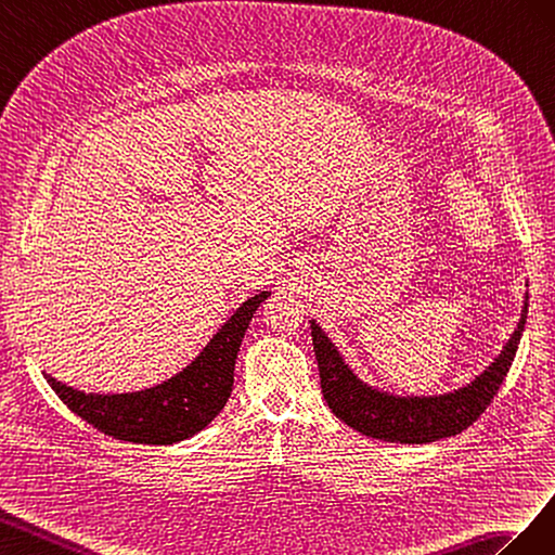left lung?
I'll list each match as a JSON object with an SVG mask.
<instances>
[{
    "instance_id": "8db88e82",
    "label": "left lung",
    "mask_w": 555,
    "mask_h": 555,
    "mask_svg": "<svg viewBox=\"0 0 555 555\" xmlns=\"http://www.w3.org/2000/svg\"><path fill=\"white\" fill-rule=\"evenodd\" d=\"M528 302L520 313L518 327L506 341L502 353L483 374L461 390L433 398H395V395L376 390L348 370L339 351L325 332L311 321V339L315 360H319L321 388L327 406L339 421L353 430L382 439L400 441V444H430V441L461 435L477 421L498 395L506 372H509L518 351L520 335L526 327Z\"/></svg>"
}]
</instances>
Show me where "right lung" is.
Returning a JSON list of instances; mask_svg holds the SVG:
<instances>
[{
  "label": "right lung",
  "instance_id": "right-lung-1",
  "mask_svg": "<svg viewBox=\"0 0 555 555\" xmlns=\"http://www.w3.org/2000/svg\"><path fill=\"white\" fill-rule=\"evenodd\" d=\"M267 297L269 293L262 291L246 299L204 351L160 386L122 395H92L60 384L51 374L43 376L57 398L100 433L132 444H177L204 430L223 411L246 327Z\"/></svg>",
  "mask_w": 555,
  "mask_h": 555
}]
</instances>
